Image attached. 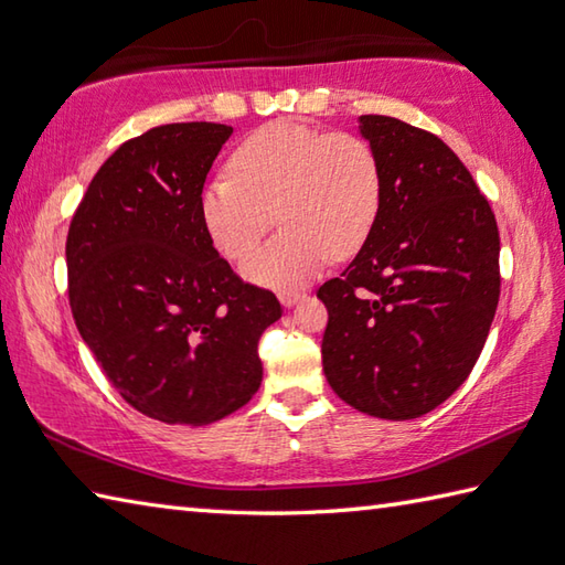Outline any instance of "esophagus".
<instances>
[{"label":"esophagus","instance_id":"1","mask_svg":"<svg viewBox=\"0 0 565 565\" xmlns=\"http://www.w3.org/2000/svg\"><path fill=\"white\" fill-rule=\"evenodd\" d=\"M303 298V294L301 291H281L279 294V301H281V306L284 308H291V306H296L298 301H301Z\"/></svg>","mask_w":565,"mask_h":565}]
</instances>
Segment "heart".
<instances>
[{
  "label": "heart",
  "instance_id": "obj_1",
  "mask_svg": "<svg viewBox=\"0 0 565 565\" xmlns=\"http://www.w3.org/2000/svg\"><path fill=\"white\" fill-rule=\"evenodd\" d=\"M231 170L206 182L201 221L221 255L237 259L269 231L284 227L243 259L245 279L294 289L350 257L374 231L381 209V162L362 136L274 121L235 148Z\"/></svg>",
  "mask_w": 565,
  "mask_h": 565
}]
</instances>
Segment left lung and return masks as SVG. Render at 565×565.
<instances>
[{"label":"left lung","mask_w":565,"mask_h":565,"mask_svg":"<svg viewBox=\"0 0 565 565\" xmlns=\"http://www.w3.org/2000/svg\"><path fill=\"white\" fill-rule=\"evenodd\" d=\"M383 191L374 231L318 298L322 369L359 413L413 419L471 374L500 298L490 203L449 146L391 116H359Z\"/></svg>","instance_id":"8db88e82"}]
</instances>
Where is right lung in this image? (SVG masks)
Returning a JSON list of instances; mask_svg holds the SVG:
<instances>
[{"instance_id":"1","label":"right lung","mask_w":565,"mask_h":565,"mask_svg":"<svg viewBox=\"0 0 565 565\" xmlns=\"http://www.w3.org/2000/svg\"><path fill=\"white\" fill-rule=\"evenodd\" d=\"M233 136L167 124L124 142L87 186L67 233L70 306L121 398L167 425L203 427L262 383L257 342L281 306L243 284L203 227L199 199Z\"/></svg>"}]
</instances>
